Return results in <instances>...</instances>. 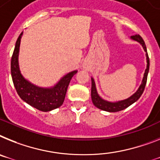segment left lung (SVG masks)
Returning <instances> with one entry per match:
<instances>
[{"label":"left lung","mask_w":160,"mask_h":160,"mask_svg":"<svg viewBox=\"0 0 160 160\" xmlns=\"http://www.w3.org/2000/svg\"><path fill=\"white\" fill-rule=\"evenodd\" d=\"M131 38L134 41H137L140 43L141 45H142L144 50L146 52V47L145 45V42L143 41V39L142 38L140 35H135V36H132ZM146 62H147V66H146V69L144 73V77H143V80H142V84L140 85L139 88L138 89L135 93L133 95L128 98V99H125V100L119 101L117 102H107V101L103 100L102 98H101L99 95L98 94L96 90V86H95V82L94 80L91 78V80H92V88H91V98H92V101L93 105L95 107H97L99 109L102 110V111H109V112H117V111H120L122 110L125 109L127 107H129L130 105H132V103H134L136 101H138V99L140 98V97L142 96V94L143 93V91L145 89V87H146V80H147V76H148L149 72V68H150V59H149L148 53H146Z\"/></svg>","instance_id":"left-lung-1"}]
</instances>
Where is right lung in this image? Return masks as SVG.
<instances>
[{
    "label": "right lung",
    "mask_w": 160,
    "mask_h": 160,
    "mask_svg": "<svg viewBox=\"0 0 160 160\" xmlns=\"http://www.w3.org/2000/svg\"><path fill=\"white\" fill-rule=\"evenodd\" d=\"M22 35V32L16 41L11 58V76L16 91L24 102L39 111H49L56 109L62 105L70 81L77 71L66 75L53 88H40L28 82L22 77L18 68V57Z\"/></svg>",
    "instance_id": "right-lung-1"
}]
</instances>
